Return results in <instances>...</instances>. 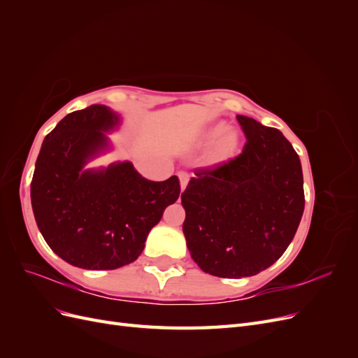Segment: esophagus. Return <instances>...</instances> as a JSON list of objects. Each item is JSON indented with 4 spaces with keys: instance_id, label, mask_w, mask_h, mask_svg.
<instances>
[{
    "instance_id": "34e87169",
    "label": "esophagus",
    "mask_w": 358,
    "mask_h": 358,
    "mask_svg": "<svg viewBox=\"0 0 358 358\" xmlns=\"http://www.w3.org/2000/svg\"><path fill=\"white\" fill-rule=\"evenodd\" d=\"M178 176H179V180H180V189L183 191V189L187 188V185H188L189 176H188V173H185V171H179Z\"/></svg>"
}]
</instances>
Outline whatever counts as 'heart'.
Masks as SVG:
<instances>
[{
  "label": "heart",
  "instance_id": "b5f03b06",
  "mask_svg": "<svg viewBox=\"0 0 358 358\" xmlns=\"http://www.w3.org/2000/svg\"><path fill=\"white\" fill-rule=\"evenodd\" d=\"M225 129H227V125L224 122L215 124L204 133L203 140L206 143L213 142V140L218 138ZM237 148H239V134L233 131V129H230V131L224 133L218 140V143H216V146L213 148V150L209 155V159L212 164H221V162L229 161L236 154Z\"/></svg>",
  "mask_w": 358,
  "mask_h": 358
}]
</instances>
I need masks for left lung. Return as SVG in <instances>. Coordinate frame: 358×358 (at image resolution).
Returning <instances> with one entry per match:
<instances>
[{
	"instance_id": "left-lung-1",
	"label": "left lung",
	"mask_w": 358,
	"mask_h": 358,
	"mask_svg": "<svg viewBox=\"0 0 358 358\" xmlns=\"http://www.w3.org/2000/svg\"><path fill=\"white\" fill-rule=\"evenodd\" d=\"M246 143L239 157L196 170L182 192L183 234L203 272L239 279L278 262L305 209L294 148L276 128L237 115Z\"/></svg>"
}]
</instances>
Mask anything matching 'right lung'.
Listing matches in <instances>:
<instances>
[{"label": "right lung", "mask_w": 358, "mask_h": 358, "mask_svg": "<svg viewBox=\"0 0 358 358\" xmlns=\"http://www.w3.org/2000/svg\"><path fill=\"white\" fill-rule=\"evenodd\" d=\"M121 116L92 104L61 119L43 140L31 182V204L41 236L58 257L88 270L136 262L166 208L179 199L178 176L145 179L133 162L85 169L110 149L104 133Z\"/></svg>", "instance_id": "1"}]
</instances>
